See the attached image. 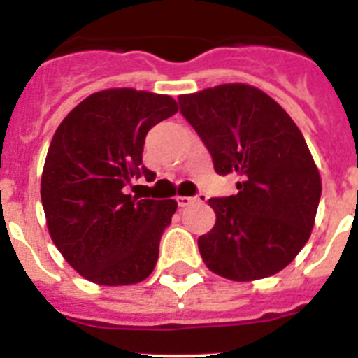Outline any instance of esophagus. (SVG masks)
Returning a JSON list of instances; mask_svg holds the SVG:
<instances>
[{"label": "esophagus", "mask_w": 358, "mask_h": 358, "mask_svg": "<svg viewBox=\"0 0 358 358\" xmlns=\"http://www.w3.org/2000/svg\"><path fill=\"white\" fill-rule=\"evenodd\" d=\"M204 195H199V197H185V195H177L176 201H177V206L179 208H186L189 204H194V202H202L204 201Z\"/></svg>", "instance_id": "1"}]
</instances>
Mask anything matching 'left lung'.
I'll return each instance as SVG.
<instances>
[{
  "mask_svg": "<svg viewBox=\"0 0 358 358\" xmlns=\"http://www.w3.org/2000/svg\"><path fill=\"white\" fill-rule=\"evenodd\" d=\"M179 106L215 172L240 177L238 194L208 201L217 220L199 236L206 267L233 281L280 273L308 242L321 199L301 131L276 100L240 82L181 94Z\"/></svg>",
  "mask_w": 358,
  "mask_h": 358,
  "instance_id": "8db88e82",
  "label": "left lung"
}]
</instances>
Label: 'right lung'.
I'll list each match as a JSON object with an SVG mask.
<instances>
[{"label":"right lung","mask_w":358,"mask_h":358,"mask_svg":"<svg viewBox=\"0 0 358 358\" xmlns=\"http://www.w3.org/2000/svg\"><path fill=\"white\" fill-rule=\"evenodd\" d=\"M179 106L169 94L113 87L84 98L57 127L43 177L46 226L64 260L98 285H134L156 267L173 199L125 194L141 164L145 136Z\"/></svg>","instance_id":"1"}]
</instances>
